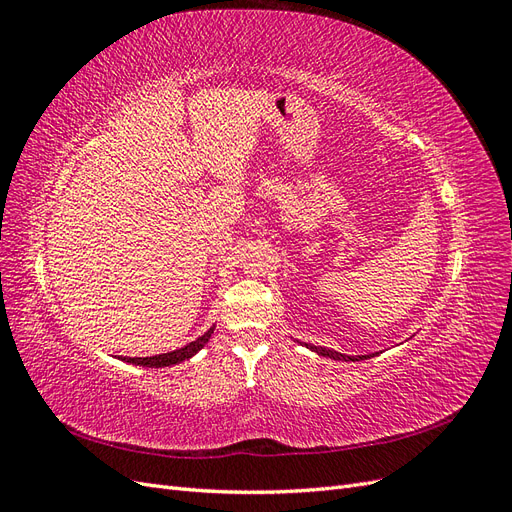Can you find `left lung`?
<instances>
[{"mask_svg": "<svg viewBox=\"0 0 512 512\" xmlns=\"http://www.w3.org/2000/svg\"><path fill=\"white\" fill-rule=\"evenodd\" d=\"M309 348L318 352L320 356H329V359H337V361H361L363 359V356L356 359V356H346V354H339V352H333V350H327V348H318V346H309ZM365 359H367V354H365Z\"/></svg>", "mask_w": 512, "mask_h": 512, "instance_id": "left-lung-1", "label": "left lung"}]
</instances>
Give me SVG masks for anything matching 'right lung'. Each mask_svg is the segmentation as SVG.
Returning <instances> with one entry per match:
<instances>
[{
	"instance_id": "right-lung-1",
	"label": "right lung",
	"mask_w": 512,
	"mask_h": 512,
	"mask_svg": "<svg viewBox=\"0 0 512 512\" xmlns=\"http://www.w3.org/2000/svg\"><path fill=\"white\" fill-rule=\"evenodd\" d=\"M211 333H213V329H209L203 337H198L196 342H192V344H188V346H183V348H179V350H173V352L156 354V356H134V359H132V356H123V361L134 363V365H143V367L177 365V363H181V361H185V359H190L192 354H196L200 348H203V346L209 342Z\"/></svg>"
}]
</instances>
